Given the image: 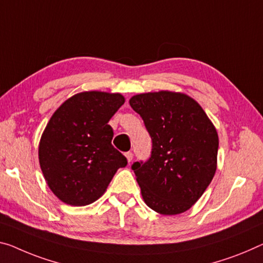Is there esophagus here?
Returning <instances> with one entry per match:
<instances>
[{"mask_svg": "<svg viewBox=\"0 0 263 263\" xmlns=\"http://www.w3.org/2000/svg\"><path fill=\"white\" fill-rule=\"evenodd\" d=\"M126 157H127L128 162H132V161H133V157H134V154H133L132 152H127V153H126Z\"/></svg>", "mask_w": 263, "mask_h": 263, "instance_id": "34e87169", "label": "esophagus"}]
</instances>
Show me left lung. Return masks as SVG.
I'll list each match as a JSON object with an SVG mask.
<instances>
[{
  "label": "left lung",
  "mask_w": 263,
  "mask_h": 263,
  "mask_svg": "<svg viewBox=\"0 0 263 263\" xmlns=\"http://www.w3.org/2000/svg\"><path fill=\"white\" fill-rule=\"evenodd\" d=\"M129 103L152 137L149 159L132 164L144 202L163 215L188 211L215 174L216 129L200 104L180 92H147Z\"/></svg>",
  "instance_id": "obj_1"
}]
</instances>
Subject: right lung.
I'll return each mask as SVG.
<instances>
[{"instance_id": "right-lung-1", "label": "right lung", "mask_w": 263, "mask_h": 263, "mask_svg": "<svg viewBox=\"0 0 263 263\" xmlns=\"http://www.w3.org/2000/svg\"><path fill=\"white\" fill-rule=\"evenodd\" d=\"M124 103L120 94L84 91L51 116L39 145V160L51 192L70 205H86L106 192L128 161L114 148L108 122Z\"/></svg>"}]
</instances>
